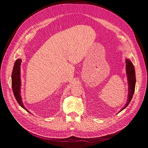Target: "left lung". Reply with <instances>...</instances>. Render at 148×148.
<instances>
[{"label":"left lung","instance_id":"left-lung-1","mask_svg":"<svg viewBox=\"0 0 148 148\" xmlns=\"http://www.w3.org/2000/svg\"><path fill=\"white\" fill-rule=\"evenodd\" d=\"M126 74H127V82H128V97L127 99V103L125 106L121 109L120 111L121 112L123 111L127 105L130 104L131 100H132L133 94L135 91V87H136V73H135V68L133 65L130 59H126Z\"/></svg>","mask_w":148,"mask_h":148}]
</instances>
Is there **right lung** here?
<instances>
[{"mask_svg": "<svg viewBox=\"0 0 148 148\" xmlns=\"http://www.w3.org/2000/svg\"><path fill=\"white\" fill-rule=\"evenodd\" d=\"M22 60L17 59L13 67V70L12 72L11 76V85L12 91L14 95V97L19 104L22 108L24 110L27 111L29 112L27 109L25 108L23 104L22 101V97L21 95V65ZM30 113V112H29Z\"/></svg>", "mask_w": 148, "mask_h": 148, "instance_id": "obj_1", "label": "right lung"}]
</instances>
